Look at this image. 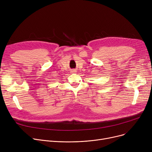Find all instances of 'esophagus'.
<instances>
[{"instance_id":"esophagus-1","label":"esophagus","mask_w":152,"mask_h":152,"mask_svg":"<svg viewBox=\"0 0 152 152\" xmlns=\"http://www.w3.org/2000/svg\"><path fill=\"white\" fill-rule=\"evenodd\" d=\"M71 72H72V73H76V70H75V69H73V70L71 71Z\"/></svg>"}]
</instances>
